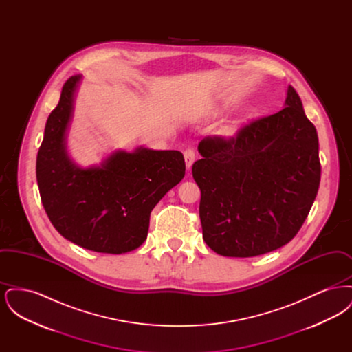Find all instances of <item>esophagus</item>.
<instances>
[{
  "instance_id": "esophagus-1",
  "label": "esophagus",
  "mask_w": 352,
  "mask_h": 352,
  "mask_svg": "<svg viewBox=\"0 0 352 352\" xmlns=\"http://www.w3.org/2000/svg\"><path fill=\"white\" fill-rule=\"evenodd\" d=\"M184 162H186V166L187 168H191V165L194 164V161H195V153L192 149H186L184 153Z\"/></svg>"
}]
</instances>
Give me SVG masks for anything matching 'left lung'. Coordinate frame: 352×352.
<instances>
[{
    "instance_id": "8db88e82",
    "label": "left lung",
    "mask_w": 352,
    "mask_h": 352,
    "mask_svg": "<svg viewBox=\"0 0 352 352\" xmlns=\"http://www.w3.org/2000/svg\"><path fill=\"white\" fill-rule=\"evenodd\" d=\"M192 177L201 188V231L221 256L253 257L298 234L318 192V134L289 85L285 108L234 137H206Z\"/></svg>"
}]
</instances>
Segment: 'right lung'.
I'll list each match as a JSON object with an SVG mask.
<instances>
[{
	"label": "right lung",
	"instance_id": "add662e5",
	"mask_svg": "<svg viewBox=\"0 0 352 352\" xmlns=\"http://www.w3.org/2000/svg\"><path fill=\"white\" fill-rule=\"evenodd\" d=\"M82 75L71 76L50 113L36 155V182L55 230L74 244L120 254L138 248L148 236L151 210L184 177L178 151L137 148L115 151L100 166L75 165L66 133Z\"/></svg>",
	"mask_w": 352,
	"mask_h": 352
}]
</instances>
